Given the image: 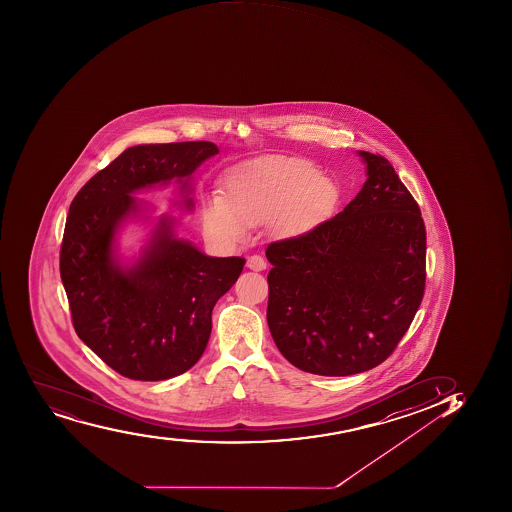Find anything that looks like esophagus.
<instances>
[{"instance_id":"1","label":"esophagus","mask_w":512,"mask_h":512,"mask_svg":"<svg viewBox=\"0 0 512 512\" xmlns=\"http://www.w3.org/2000/svg\"><path fill=\"white\" fill-rule=\"evenodd\" d=\"M247 267L250 270H255V272H262V270L267 269V262L260 255H250L247 259Z\"/></svg>"}]
</instances>
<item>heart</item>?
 Segmentation results:
<instances>
[{"instance_id": "heart-1", "label": "heart", "mask_w": 512, "mask_h": 512, "mask_svg": "<svg viewBox=\"0 0 512 512\" xmlns=\"http://www.w3.org/2000/svg\"><path fill=\"white\" fill-rule=\"evenodd\" d=\"M337 192L317 168L294 158L265 157L235 168L222 198L208 200L203 225L220 242L242 240L247 225L272 220L280 232H299L319 222Z\"/></svg>"}]
</instances>
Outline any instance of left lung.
Instances as JSON below:
<instances>
[{"mask_svg":"<svg viewBox=\"0 0 512 512\" xmlns=\"http://www.w3.org/2000/svg\"><path fill=\"white\" fill-rule=\"evenodd\" d=\"M364 187L314 230L270 243V334L290 364L344 377L382 364L425 287L419 205L389 160L362 152Z\"/></svg>","mask_w":512,"mask_h":512,"instance_id":"1","label":"left lung"}]
</instances>
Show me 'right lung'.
I'll return each mask as SVG.
<instances>
[{
  "instance_id": "obj_1",
  "label": "right lung",
  "mask_w": 512,
  "mask_h": 512,
  "mask_svg": "<svg viewBox=\"0 0 512 512\" xmlns=\"http://www.w3.org/2000/svg\"><path fill=\"white\" fill-rule=\"evenodd\" d=\"M220 152L212 142L130 147L76 193L66 217L60 275L76 334L133 380H167L192 369L212 332V310L242 274L240 257H208L177 237L160 215L140 257L125 264L118 233L148 222L133 193L175 180L178 205L192 212L193 172Z\"/></svg>"
}]
</instances>
